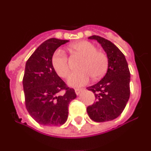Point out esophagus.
I'll use <instances>...</instances> for the list:
<instances>
[{
    "label": "esophagus",
    "instance_id": "esophagus-1",
    "mask_svg": "<svg viewBox=\"0 0 151 151\" xmlns=\"http://www.w3.org/2000/svg\"><path fill=\"white\" fill-rule=\"evenodd\" d=\"M82 90H83V88H76L75 89V91H76V94L78 95V94H80V93H81Z\"/></svg>",
    "mask_w": 151,
    "mask_h": 151
}]
</instances>
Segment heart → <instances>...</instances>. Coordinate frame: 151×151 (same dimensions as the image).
Returning <instances> with one entry per match:
<instances>
[{
  "label": "heart",
  "mask_w": 151,
  "mask_h": 151,
  "mask_svg": "<svg viewBox=\"0 0 151 151\" xmlns=\"http://www.w3.org/2000/svg\"><path fill=\"white\" fill-rule=\"evenodd\" d=\"M70 48L84 57L79 72L72 73L68 78L67 83L71 87H80L90 81L91 76L94 79L102 77L108 68V58L104 52L97 50L94 44L87 41H80L70 46ZM52 66L59 76L66 78L69 73V60L66 53L57 50L52 57Z\"/></svg>",
  "instance_id": "1"
}]
</instances>
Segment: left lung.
<instances>
[{"instance_id": "left-lung-1", "label": "left lung", "mask_w": 151, "mask_h": 151, "mask_svg": "<svg viewBox=\"0 0 151 151\" xmlns=\"http://www.w3.org/2000/svg\"><path fill=\"white\" fill-rule=\"evenodd\" d=\"M96 40L106 52L108 68L104 78L87 88L96 97L93 105L87 107L89 117L94 122L111 121L122 113L130 96V72L121 50L111 41L97 35L88 37Z\"/></svg>"}]
</instances>
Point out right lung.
<instances>
[{
  "mask_svg": "<svg viewBox=\"0 0 151 151\" xmlns=\"http://www.w3.org/2000/svg\"><path fill=\"white\" fill-rule=\"evenodd\" d=\"M69 40L50 38L41 44L26 63L22 85L26 106L30 116L43 125H62L68 118L70 101L76 97L73 88L66 86L52 66L54 52ZM65 89V94L59 92Z\"/></svg>",
  "mask_w": 151,
  "mask_h": 151,
  "instance_id": "1",
  "label": "right lung"
}]
</instances>
